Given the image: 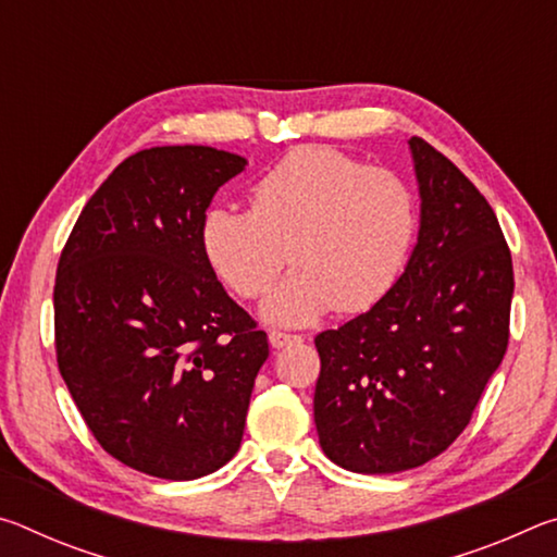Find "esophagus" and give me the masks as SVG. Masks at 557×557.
Masks as SVG:
<instances>
[{
    "label": "esophagus",
    "mask_w": 557,
    "mask_h": 557,
    "mask_svg": "<svg viewBox=\"0 0 557 557\" xmlns=\"http://www.w3.org/2000/svg\"><path fill=\"white\" fill-rule=\"evenodd\" d=\"M268 338H270V344L275 346V348H282V346H287V344H292V342H299V336H297V334L280 332V329H270V332H268Z\"/></svg>",
    "instance_id": "obj_1"
}]
</instances>
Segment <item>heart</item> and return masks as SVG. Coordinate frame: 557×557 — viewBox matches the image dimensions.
I'll list each match as a JSON object with an SVG mask.
<instances>
[{"label": "heart", "instance_id": "heart-1", "mask_svg": "<svg viewBox=\"0 0 557 557\" xmlns=\"http://www.w3.org/2000/svg\"><path fill=\"white\" fill-rule=\"evenodd\" d=\"M412 186L334 147L287 152L250 188V211L213 206L201 221L211 268L235 295L262 297L275 324H307L329 309L363 312L400 280L418 238Z\"/></svg>", "mask_w": 557, "mask_h": 557}]
</instances>
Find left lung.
<instances>
[{"mask_svg": "<svg viewBox=\"0 0 557 557\" xmlns=\"http://www.w3.org/2000/svg\"><path fill=\"white\" fill-rule=\"evenodd\" d=\"M418 245L381 301L317 334L319 445L358 474H395L445 451L469 425L508 346L513 265L479 188L410 137Z\"/></svg>", "mask_w": 557, "mask_h": 557, "instance_id": "1", "label": "left lung"}]
</instances>
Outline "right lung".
Returning a JSON list of instances; mask_svg holds the SVG:
<instances>
[{
  "instance_id": "obj_1",
  "label": "right lung",
  "mask_w": 557,
  "mask_h": 557,
  "mask_svg": "<svg viewBox=\"0 0 557 557\" xmlns=\"http://www.w3.org/2000/svg\"><path fill=\"white\" fill-rule=\"evenodd\" d=\"M245 164L201 145L127 157L81 211L55 270L63 381L100 447L149 476L188 482L233 459L270 354L201 245L206 209Z\"/></svg>"
}]
</instances>
